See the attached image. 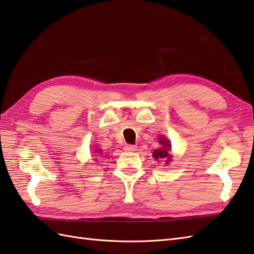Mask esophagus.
Instances as JSON below:
<instances>
[{"mask_svg":"<svg viewBox=\"0 0 254 254\" xmlns=\"http://www.w3.org/2000/svg\"><path fill=\"white\" fill-rule=\"evenodd\" d=\"M124 149L127 150V151H136L137 146L133 145V144H126L125 146H124Z\"/></svg>","mask_w":254,"mask_h":254,"instance_id":"34e87169","label":"esophagus"}]
</instances>
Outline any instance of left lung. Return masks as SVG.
I'll return each mask as SVG.
<instances>
[{
	"instance_id": "obj_1",
	"label": "left lung",
	"mask_w": 254,
	"mask_h": 254,
	"mask_svg": "<svg viewBox=\"0 0 254 254\" xmlns=\"http://www.w3.org/2000/svg\"><path fill=\"white\" fill-rule=\"evenodd\" d=\"M160 139V143H161V148L160 149H155L153 152V156L155 160L163 159L165 161L166 164H168L172 161V155L171 153V149L172 145L170 140L166 139L165 137H159Z\"/></svg>"
}]
</instances>
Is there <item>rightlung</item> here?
<instances>
[{
	"label": "right lung",
	"instance_id": "1",
	"mask_svg": "<svg viewBox=\"0 0 254 254\" xmlns=\"http://www.w3.org/2000/svg\"><path fill=\"white\" fill-rule=\"evenodd\" d=\"M93 156H102V155H104V153H102V150L101 149H99V148H95L94 150H93Z\"/></svg>",
	"mask_w": 254,
	"mask_h": 254
}]
</instances>
